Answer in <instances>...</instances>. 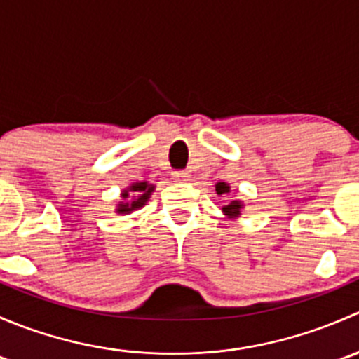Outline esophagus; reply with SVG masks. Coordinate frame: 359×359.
<instances>
[{"mask_svg":"<svg viewBox=\"0 0 359 359\" xmlns=\"http://www.w3.org/2000/svg\"><path fill=\"white\" fill-rule=\"evenodd\" d=\"M172 177L175 180H189V172H186V170H177V172L172 173Z\"/></svg>","mask_w":359,"mask_h":359,"instance_id":"1","label":"esophagus"}]
</instances>
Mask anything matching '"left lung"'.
Wrapping results in <instances>:
<instances>
[{
	"label": "left lung",
	"mask_w": 359,
	"mask_h": 359,
	"mask_svg": "<svg viewBox=\"0 0 359 359\" xmlns=\"http://www.w3.org/2000/svg\"><path fill=\"white\" fill-rule=\"evenodd\" d=\"M215 191H217V194H224V193H229V186H227L226 182H219L215 186ZM240 208H241V203L240 201H233L231 203V205H227V206H224V212H226V215H229V217H236V215H240Z\"/></svg>",
	"instance_id": "8db88e82"
}]
</instances>
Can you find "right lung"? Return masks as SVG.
Wrapping results in <instances>:
<instances>
[{
	"label": "right lung",
	"instance_id": "right-lung-1",
	"mask_svg": "<svg viewBox=\"0 0 359 359\" xmlns=\"http://www.w3.org/2000/svg\"><path fill=\"white\" fill-rule=\"evenodd\" d=\"M153 189L154 187L149 186L147 182L133 184V186L130 187V191H133V193H139V196H133L132 201L121 203V205L118 206V213H130L132 210L140 208L142 205H146V201L149 200V194L153 193ZM123 198H128V191H125V193H123Z\"/></svg>",
	"mask_w": 359,
	"mask_h": 359
}]
</instances>
